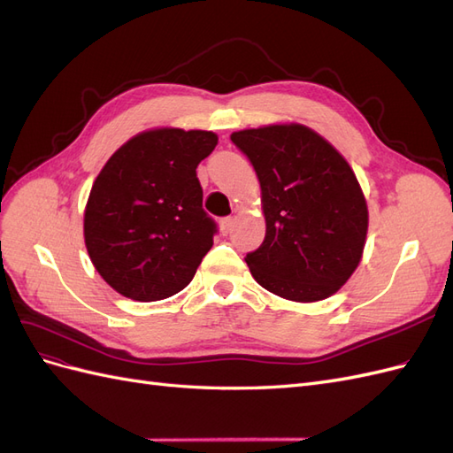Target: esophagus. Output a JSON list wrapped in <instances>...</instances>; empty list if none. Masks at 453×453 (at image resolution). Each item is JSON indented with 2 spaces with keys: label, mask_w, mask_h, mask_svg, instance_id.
I'll use <instances>...</instances> for the list:
<instances>
[{
  "label": "esophagus",
  "mask_w": 453,
  "mask_h": 453,
  "mask_svg": "<svg viewBox=\"0 0 453 453\" xmlns=\"http://www.w3.org/2000/svg\"><path fill=\"white\" fill-rule=\"evenodd\" d=\"M219 228H221V232H223L225 236L230 234L232 228H234V219H232V217H223L221 221H219Z\"/></svg>",
  "instance_id": "esophagus-1"
}]
</instances>
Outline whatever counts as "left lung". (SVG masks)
Returning <instances> with one entry per match:
<instances>
[{
    "label": "left lung",
    "instance_id": "1",
    "mask_svg": "<svg viewBox=\"0 0 453 453\" xmlns=\"http://www.w3.org/2000/svg\"><path fill=\"white\" fill-rule=\"evenodd\" d=\"M260 183L266 236L245 257L255 281L293 303L333 296L357 270L368 205L336 147L298 122L232 132Z\"/></svg>",
    "mask_w": 453,
    "mask_h": 453
}]
</instances>
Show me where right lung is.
<instances>
[{"label":"right lung","mask_w":453,"mask_h":453,"mask_svg":"<svg viewBox=\"0 0 453 453\" xmlns=\"http://www.w3.org/2000/svg\"><path fill=\"white\" fill-rule=\"evenodd\" d=\"M219 138L208 130L150 128L109 157L85 205L88 257L104 281L138 303L173 296L211 250L198 164Z\"/></svg>","instance_id":"obj_1"}]
</instances>
